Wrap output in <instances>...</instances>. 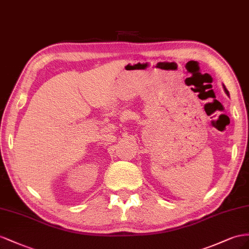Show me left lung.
Listing matches in <instances>:
<instances>
[{"mask_svg": "<svg viewBox=\"0 0 249 249\" xmlns=\"http://www.w3.org/2000/svg\"><path fill=\"white\" fill-rule=\"evenodd\" d=\"M223 88H224V91H225V93H226V95H227V96H230V93H229V90H227V89H225V87H224V85H223Z\"/></svg>", "mask_w": 249, "mask_h": 249, "instance_id": "1", "label": "left lung"}]
</instances>
